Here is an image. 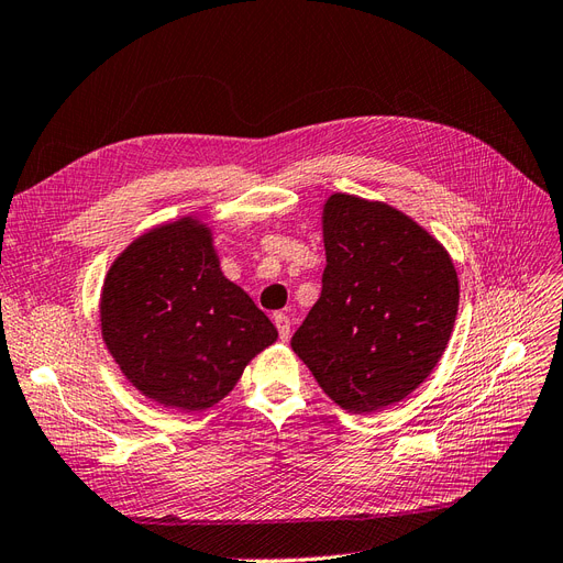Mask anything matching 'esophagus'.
Returning <instances> with one entry per match:
<instances>
[{"label": "esophagus", "mask_w": 563, "mask_h": 563, "mask_svg": "<svg viewBox=\"0 0 563 563\" xmlns=\"http://www.w3.org/2000/svg\"><path fill=\"white\" fill-rule=\"evenodd\" d=\"M274 322H276V328H278V334H280V341H289V318L285 316V313H274Z\"/></svg>", "instance_id": "esophagus-1"}]
</instances>
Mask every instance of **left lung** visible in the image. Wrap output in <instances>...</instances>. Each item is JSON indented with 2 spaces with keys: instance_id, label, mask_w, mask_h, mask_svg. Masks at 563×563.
Instances as JSON below:
<instances>
[{
  "instance_id": "8db88e82",
  "label": "left lung",
  "mask_w": 563,
  "mask_h": 563,
  "mask_svg": "<svg viewBox=\"0 0 563 563\" xmlns=\"http://www.w3.org/2000/svg\"><path fill=\"white\" fill-rule=\"evenodd\" d=\"M322 292L292 336L318 386L353 413L402 402L438 367L459 313L449 252L388 203L332 194Z\"/></svg>"
}]
</instances>
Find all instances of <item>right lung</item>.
<instances>
[{
    "label": "right lung",
    "instance_id": "obj_1",
    "mask_svg": "<svg viewBox=\"0 0 563 563\" xmlns=\"http://www.w3.org/2000/svg\"><path fill=\"white\" fill-rule=\"evenodd\" d=\"M100 330L123 376L179 411L220 402L278 339L274 322L222 274L212 231L196 217L150 229L114 260Z\"/></svg>",
    "mask_w": 563,
    "mask_h": 563
}]
</instances>
